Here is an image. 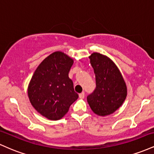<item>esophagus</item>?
Instances as JSON below:
<instances>
[{
  "label": "esophagus",
  "mask_w": 154,
  "mask_h": 154,
  "mask_svg": "<svg viewBox=\"0 0 154 154\" xmlns=\"http://www.w3.org/2000/svg\"><path fill=\"white\" fill-rule=\"evenodd\" d=\"M79 98H81V99H83V98H85V93H84V92H82V93H79Z\"/></svg>",
  "instance_id": "1"
}]
</instances>
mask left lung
I'll return each mask as SVG.
<instances>
[{
	"instance_id": "1",
	"label": "left lung",
	"mask_w": 154,
	"mask_h": 154,
	"mask_svg": "<svg viewBox=\"0 0 154 154\" xmlns=\"http://www.w3.org/2000/svg\"><path fill=\"white\" fill-rule=\"evenodd\" d=\"M95 75L96 88L87 97L92 111L97 115H110L122 105L128 88L122 73L110 58L99 53L89 56Z\"/></svg>"
}]
</instances>
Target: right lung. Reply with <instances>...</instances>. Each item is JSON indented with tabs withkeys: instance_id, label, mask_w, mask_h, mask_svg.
Masks as SVG:
<instances>
[{
	"instance_id": "obj_1",
	"label": "right lung",
	"mask_w": 154,
	"mask_h": 154,
	"mask_svg": "<svg viewBox=\"0 0 154 154\" xmlns=\"http://www.w3.org/2000/svg\"><path fill=\"white\" fill-rule=\"evenodd\" d=\"M74 60L56 51L40 63L27 88L29 101L39 114L50 120H59L78 98L69 72Z\"/></svg>"
}]
</instances>
